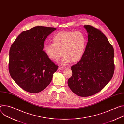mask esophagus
<instances>
[{
    "instance_id": "1",
    "label": "esophagus",
    "mask_w": 124,
    "mask_h": 124,
    "mask_svg": "<svg viewBox=\"0 0 124 124\" xmlns=\"http://www.w3.org/2000/svg\"><path fill=\"white\" fill-rule=\"evenodd\" d=\"M64 69V67H59V68H58V70H63Z\"/></svg>"
}]
</instances>
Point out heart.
Segmentation results:
<instances>
[{
  "label": "heart",
  "instance_id": "b5f03b06",
  "mask_svg": "<svg viewBox=\"0 0 124 124\" xmlns=\"http://www.w3.org/2000/svg\"><path fill=\"white\" fill-rule=\"evenodd\" d=\"M52 41L53 44L46 43L44 46L45 53L52 61H57L63 54L62 64L70 61L76 63L84 55L86 41L84 35L79 31L60 32L54 35Z\"/></svg>",
  "mask_w": 124,
  "mask_h": 124
}]
</instances>
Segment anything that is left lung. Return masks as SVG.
I'll return each instance as SVG.
<instances>
[{
  "mask_svg": "<svg viewBox=\"0 0 124 124\" xmlns=\"http://www.w3.org/2000/svg\"><path fill=\"white\" fill-rule=\"evenodd\" d=\"M88 43L80 60L72 66L69 88L80 97L93 95L107 85L114 71V49L105 35L91 25H84Z\"/></svg>",
  "mask_w": 124,
  "mask_h": 124,
  "instance_id": "left-lung-1",
  "label": "left lung"
}]
</instances>
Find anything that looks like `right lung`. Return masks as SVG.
<instances>
[{
	"label": "right lung",
	"mask_w": 124,
	"mask_h": 124,
	"mask_svg": "<svg viewBox=\"0 0 124 124\" xmlns=\"http://www.w3.org/2000/svg\"><path fill=\"white\" fill-rule=\"evenodd\" d=\"M56 28L35 26L22 32L12 45L9 52V73L24 90L41 92L49 84L58 66L46 54L44 42Z\"/></svg>",
	"instance_id": "1"
}]
</instances>
